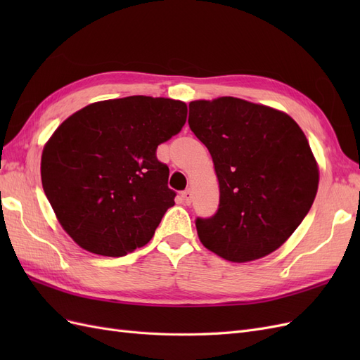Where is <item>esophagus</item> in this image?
<instances>
[{"mask_svg": "<svg viewBox=\"0 0 360 360\" xmlns=\"http://www.w3.org/2000/svg\"><path fill=\"white\" fill-rule=\"evenodd\" d=\"M181 195H183V198H184V202H186V204H191V202H192L193 193H192V189H191V188H188Z\"/></svg>", "mask_w": 360, "mask_h": 360, "instance_id": "obj_1", "label": "esophagus"}]
</instances>
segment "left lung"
I'll list each match as a JSON object with an SVG mask.
<instances>
[{
  "label": "left lung",
  "mask_w": 360,
  "mask_h": 360,
  "mask_svg": "<svg viewBox=\"0 0 360 360\" xmlns=\"http://www.w3.org/2000/svg\"><path fill=\"white\" fill-rule=\"evenodd\" d=\"M189 127L219 181V209L195 222L201 243L233 263L281 248L308 214L320 180L299 124L275 108L224 96L191 102Z\"/></svg>",
  "instance_id": "1"
}]
</instances>
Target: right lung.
Segmentation results:
<instances>
[{"label": "right lung", "mask_w": 360, "mask_h": 360, "mask_svg": "<svg viewBox=\"0 0 360 360\" xmlns=\"http://www.w3.org/2000/svg\"><path fill=\"white\" fill-rule=\"evenodd\" d=\"M186 117L184 102L129 96L86 105L57 127L43 147L41 184L76 245L123 257L151 240L176 197L156 148Z\"/></svg>", "instance_id": "right-lung-1"}]
</instances>
